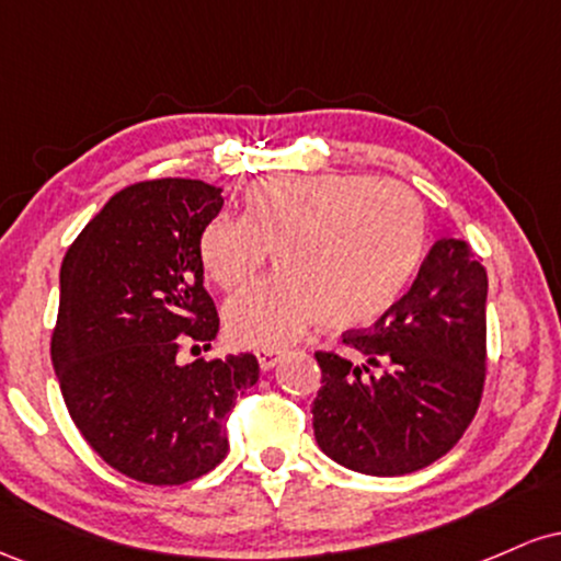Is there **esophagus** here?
<instances>
[{"label": "esophagus", "instance_id": "esophagus-1", "mask_svg": "<svg viewBox=\"0 0 561 561\" xmlns=\"http://www.w3.org/2000/svg\"><path fill=\"white\" fill-rule=\"evenodd\" d=\"M255 356H259L261 369L268 371L279 364V358L285 356V351H279V347H261V351H255Z\"/></svg>", "mask_w": 561, "mask_h": 561}]
</instances>
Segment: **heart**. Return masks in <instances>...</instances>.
Wrapping results in <instances>:
<instances>
[{
  "instance_id": "1",
  "label": "heart",
  "mask_w": 561,
  "mask_h": 561,
  "mask_svg": "<svg viewBox=\"0 0 561 561\" xmlns=\"http://www.w3.org/2000/svg\"><path fill=\"white\" fill-rule=\"evenodd\" d=\"M279 272L227 306L237 343L274 347L321 324L369 327L409 293L427 253L416 192L362 173L266 176L244 192V216H216L199 234V263L237 293L266 266Z\"/></svg>"
}]
</instances>
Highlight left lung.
<instances>
[{
  "mask_svg": "<svg viewBox=\"0 0 561 561\" xmlns=\"http://www.w3.org/2000/svg\"><path fill=\"white\" fill-rule=\"evenodd\" d=\"M488 274L465 240H437L414 285L369 332H345L347 356L317 353L313 435L353 472L396 478L459 443L485 382Z\"/></svg>",
  "mask_w": 561,
  "mask_h": 561,
  "instance_id": "1",
  "label": "left lung"
}]
</instances>
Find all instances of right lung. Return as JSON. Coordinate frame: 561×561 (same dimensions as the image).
<instances>
[{
  "label": "right lung",
  "instance_id": "1",
  "mask_svg": "<svg viewBox=\"0 0 561 561\" xmlns=\"http://www.w3.org/2000/svg\"><path fill=\"white\" fill-rule=\"evenodd\" d=\"M221 205V190L192 179L126 186L62 259L53 364L70 420L107 465L147 485L221 465L229 411L259 382L253 353L176 358L184 340L218 332L199 234Z\"/></svg>",
  "mask_w": 561,
  "mask_h": 561
}]
</instances>
